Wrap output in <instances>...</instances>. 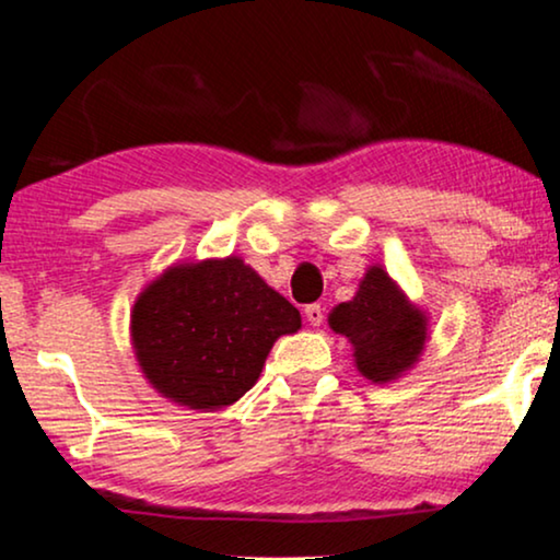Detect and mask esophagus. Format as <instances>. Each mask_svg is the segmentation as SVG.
Instances as JSON below:
<instances>
[{
  "instance_id": "34e87169",
  "label": "esophagus",
  "mask_w": 560,
  "mask_h": 560,
  "mask_svg": "<svg viewBox=\"0 0 560 560\" xmlns=\"http://www.w3.org/2000/svg\"><path fill=\"white\" fill-rule=\"evenodd\" d=\"M303 314H306V319L314 324V327H319V324L324 322V308L322 303H308L306 308H303Z\"/></svg>"
}]
</instances>
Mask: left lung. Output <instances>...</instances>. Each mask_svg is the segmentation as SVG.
<instances>
[{"label":"left lung","mask_w":560,"mask_h":560,"mask_svg":"<svg viewBox=\"0 0 560 560\" xmlns=\"http://www.w3.org/2000/svg\"><path fill=\"white\" fill-rule=\"evenodd\" d=\"M329 327L353 342L358 371L371 382L397 378L425 345V316L407 303L382 267L365 272L355 299L329 314Z\"/></svg>","instance_id":"left-lung-1"}]
</instances>
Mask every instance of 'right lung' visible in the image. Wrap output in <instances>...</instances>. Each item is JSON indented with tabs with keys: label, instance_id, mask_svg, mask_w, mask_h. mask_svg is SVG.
<instances>
[{
	"label": "right lung",
	"instance_id": "obj_1",
	"mask_svg": "<svg viewBox=\"0 0 560 560\" xmlns=\"http://www.w3.org/2000/svg\"><path fill=\"white\" fill-rule=\"evenodd\" d=\"M299 327V308L238 257L171 267L144 288L132 312L142 374L191 410L244 397L275 340Z\"/></svg>",
	"mask_w": 560,
	"mask_h": 560
}]
</instances>
